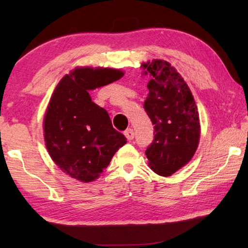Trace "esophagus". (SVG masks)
<instances>
[{
	"label": "esophagus",
	"instance_id": "1",
	"mask_svg": "<svg viewBox=\"0 0 248 248\" xmlns=\"http://www.w3.org/2000/svg\"><path fill=\"white\" fill-rule=\"evenodd\" d=\"M124 136H125V138H127V139L130 141V140H132L133 138H134V132H133V130L132 129H127L124 131Z\"/></svg>",
	"mask_w": 248,
	"mask_h": 248
}]
</instances>
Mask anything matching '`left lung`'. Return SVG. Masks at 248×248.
Listing matches in <instances>:
<instances>
[{
    "instance_id": "left-lung-1",
    "label": "left lung",
    "mask_w": 248,
    "mask_h": 248,
    "mask_svg": "<svg viewBox=\"0 0 248 248\" xmlns=\"http://www.w3.org/2000/svg\"><path fill=\"white\" fill-rule=\"evenodd\" d=\"M150 74L144 109L154 124V140L145 151L157 175L170 176L187 164L199 144V114L189 87L164 60L142 64Z\"/></svg>"
}]
</instances>
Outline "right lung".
<instances>
[{
	"label": "right lung",
	"mask_w": 248,
	"mask_h": 248,
	"mask_svg": "<svg viewBox=\"0 0 248 248\" xmlns=\"http://www.w3.org/2000/svg\"><path fill=\"white\" fill-rule=\"evenodd\" d=\"M123 77L120 70L75 68L61 78L50 98L44 118L46 146L52 161L72 178L83 183L97 179L127 143L108 112L89 94Z\"/></svg>",
	"instance_id": "add662e5"
}]
</instances>
